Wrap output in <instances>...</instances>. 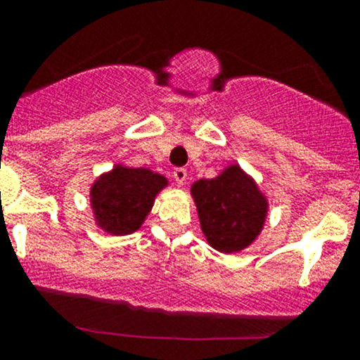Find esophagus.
Here are the masks:
<instances>
[{
	"label": "esophagus",
	"mask_w": 360,
	"mask_h": 360,
	"mask_svg": "<svg viewBox=\"0 0 360 360\" xmlns=\"http://www.w3.org/2000/svg\"><path fill=\"white\" fill-rule=\"evenodd\" d=\"M172 176H174V179H176L177 184L183 186V184L186 183V179H188V171H186V169H183V167L174 169V172H172Z\"/></svg>",
	"instance_id": "34e87169"
}]
</instances>
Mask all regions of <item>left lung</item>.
I'll use <instances>...</instances> for the list:
<instances>
[{
    "label": "left lung",
    "mask_w": 360,
    "mask_h": 360,
    "mask_svg": "<svg viewBox=\"0 0 360 360\" xmlns=\"http://www.w3.org/2000/svg\"><path fill=\"white\" fill-rule=\"evenodd\" d=\"M201 232L221 254L240 252L255 242L266 223L269 201L259 184L237 162L213 179L191 184Z\"/></svg>",
    "instance_id": "8db88e82"
}]
</instances>
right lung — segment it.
<instances>
[{"mask_svg":"<svg viewBox=\"0 0 360 360\" xmlns=\"http://www.w3.org/2000/svg\"><path fill=\"white\" fill-rule=\"evenodd\" d=\"M167 177L146 167L115 164L96 177L89 189L93 220L110 235H130L142 226L155 196L167 188Z\"/></svg>","mask_w":360,"mask_h":360,"instance_id":"right-lung-1","label":"right lung"}]
</instances>
